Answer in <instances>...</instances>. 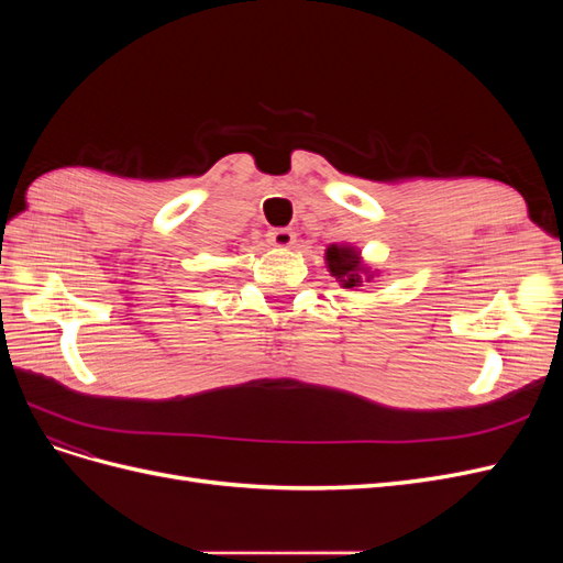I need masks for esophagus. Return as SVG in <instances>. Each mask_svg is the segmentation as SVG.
Here are the masks:
<instances>
[{
	"mask_svg": "<svg viewBox=\"0 0 563 563\" xmlns=\"http://www.w3.org/2000/svg\"><path fill=\"white\" fill-rule=\"evenodd\" d=\"M267 244L277 246V249H291L296 244V232L286 230V228H277L267 232Z\"/></svg>",
	"mask_w": 563,
	"mask_h": 563,
	"instance_id": "esophagus-1",
	"label": "esophagus"
}]
</instances>
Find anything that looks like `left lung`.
<instances>
[{"instance_id":"8db88e82","label":"left lung","mask_w":563,"mask_h":563,"mask_svg":"<svg viewBox=\"0 0 563 563\" xmlns=\"http://www.w3.org/2000/svg\"><path fill=\"white\" fill-rule=\"evenodd\" d=\"M323 261H327L331 277H335L343 288H352V291L380 277V272L364 263L362 251L352 244H331L323 253Z\"/></svg>"}]
</instances>
